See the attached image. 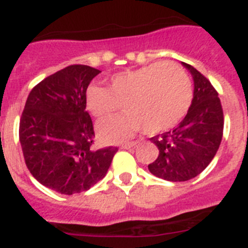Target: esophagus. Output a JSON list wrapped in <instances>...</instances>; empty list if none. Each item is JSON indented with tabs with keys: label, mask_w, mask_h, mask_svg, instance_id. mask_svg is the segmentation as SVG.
<instances>
[{
	"label": "esophagus",
	"mask_w": 248,
	"mask_h": 248,
	"mask_svg": "<svg viewBox=\"0 0 248 248\" xmlns=\"http://www.w3.org/2000/svg\"><path fill=\"white\" fill-rule=\"evenodd\" d=\"M137 143H139L137 141L128 142V143H124V145H122L121 148H124V150H127V148H132V147H135V146H137Z\"/></svg>",
	"instance_id": "34e87169"
}]
</instances>
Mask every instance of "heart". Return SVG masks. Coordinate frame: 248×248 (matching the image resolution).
Here are the masks:
<instances>
[{"label": "heart", "instance_id": "b5f03b06", "mask_svg": "<svg viewBox=\"0 0 248 248\" xmlns=\"http://www.w3.org/2000/svg\"><path fill=\"white\" fill-rule=\"evenodd\" d=\"M107 85L91 83L85 91L86 109L96 118L112 115L124 103V115L98 122V137L107 143L124 141L143 127L147 133L170 130L184 118L192 101L188 75L170 62L115 73Z\"/></svg>", "mask_w": 248, "mask_h": 248}]
</instances>
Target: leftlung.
Segmentation results:
<instances>
[{
    "instance_id": "1",
    "label": "left lung",
    "mask_w": 248,
    "mask_h": 248,
    "mask_svg": "<svg viewBox=\"0 0 248 248\" xmlns=\"http://www.w3.org/2000/svg\"><path fill=\"white\" fill-rule=\"evenodd\" d=\"M193 78V98L175 128L152 137L160 154L148 170L156 177L182 182L196 177L212 160L223 135V111L218 93L206 77L182 62Z\"/></svg>"
}]
</instances>
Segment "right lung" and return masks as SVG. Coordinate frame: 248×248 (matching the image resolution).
<instances>
[{
    "instance_id": "add662e5",
    "label": "right lung",
    "mask_w": 248,
    "mask_h": 248,
    "mask_svg": "<svg viewBox=\"0 0 248 248\" xmlns=\"http://www.w3.org/2000/svg\"><path fill=\"white\" fill-rule=\"evenodd\" d=\"M72 64L32 88L20 121L27 169L41 185L62 195L91 188L106 176L117 147L93 150V124L85 91L100 73Z\"/></svg>"
}]
</instances>
